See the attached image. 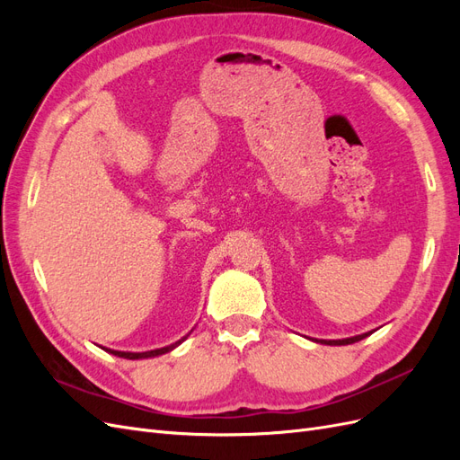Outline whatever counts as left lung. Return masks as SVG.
I'll list each match as a JSON object with an SVG mask.
<instances>
[{
  "mask_svg": "<svg viewBox=\"0 0 460 460\" xmlns=\"http://www.w3.org/2000/svg\"><path fill=\"white\" fill-rule=\"evenodd\" d=\"M372 332H367V333H360V336H353V338H345V340H314L318 343H326V345H349V343H355V341H360L365 340L367 336H370Z\"/></svg>",
  "mask_w": 460,
  "mask_h": 460,
  "instance_id": "8db88e82",
  "label": "left lung"
}]
</instances>
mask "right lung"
I'll return each instance as SVG.
<instances>
[{"mask_svg": "<svg viewBox=\"0 0 460 460\" xmlns=\"http://www.w3.org/2000/svg\"><path fill=\"white\" fill-rule=\"evenodd\" d=\"M188 338V336H186ZM186 338H182V340H178L176 343H172V345H166V347H161V349H153V351H144V353H130V351H115V349H107V347H103V349L107 351V353H111V355H117V357H122V358H130V360H136V358H149V357H159V355H164V353H169V351H172L176 345H180L182 343Z\"/></svg>", "mask_w": 460, "mask_h": 460, "instance_id": "right-lung-1", "label": "right lung"}]
</instances>
